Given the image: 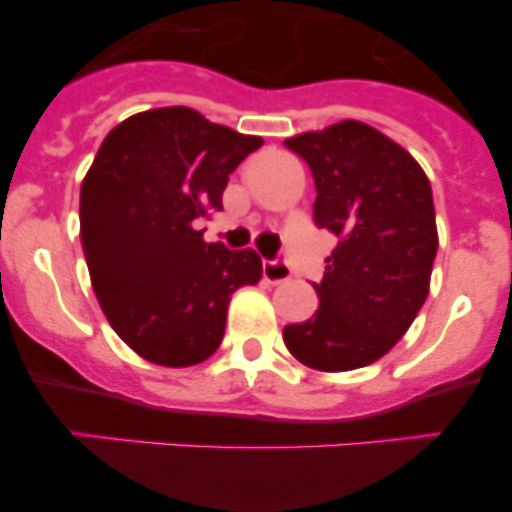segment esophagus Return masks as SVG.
I'll return each instance as SVG.
<instances>
[{
  "label": "esophagus",
  "instance_id": "esophagus-1",
  "mask_svg": "<svg viewBox=\"0 0 512 512\" xmlns=\"http://www.w3.org/2000/svg\"><path fill=\"white\" fill-rule=\"evenodd\" d=\"M261 274H264V279L269 281V284H281V281L291 279V269L284 259L264 261V269H261Z\"/></svg>",
  "mask_w": 512,
  "mask_h": 512
}]
</instances>
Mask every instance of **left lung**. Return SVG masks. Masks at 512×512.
Listing matches in <instances>:
<instances>
[{"label": "left lung", "mask_w": 512, "mask_h": 512, "mask_svg": "<svg viewBox=\"0 0 512 512\" xmlns=\"http://www.w3.org/2000/svg\"><path fill=\"white\" fill-rule=\"evenodd\" d=\"M314 175V223L337 236L319 309L284 326L286 349L321 372L367 367L410 329L430 291L437 253L425 170L394 140L357 120L286 140Z\"/></svg>", "instance_id": "obj_1"}]
</instances>
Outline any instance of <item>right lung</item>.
<instances>
[{"label":"right lung","mask_w":512,"mask_h":512,"mask_svg":"<svg viewBox=\"0 0 512 512\" xmlns=\"http://www.w3.org/2000/svg\"><path fill=\"white\" fill-rule=\"evenodd\" d=\"M261 145L191 107L138 113L102 140L80 188L82 251L107 321L148 362L211 357L231 294L259 284V253L206 243L198 223Z\"/></svg>","instance_id":"obj_1"}]
</instances>
